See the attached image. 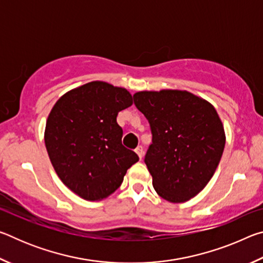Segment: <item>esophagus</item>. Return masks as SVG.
I'll list each match as a JSON object with an SVG mask.
<instances>
[{
	"label": "esophagus",
	"instance_id": "34e87169",
	"mask_svg": "<svg viewBox=\"0 0 263 263\" xmlns=\"http://www.w3.org/2000/svg\"><path fill=\"white\" fill-rule=\"evenodd\" d=\"M136 153L138 154V157L141 160L142 159V155H144V148H142V146H138V147L135 149Z\"/></svg>",
	"mask_w": 263,
	"mask_h": 263
}]
</instances>
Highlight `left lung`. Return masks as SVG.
<instances>
[{
  "instance_id": "1",
  "label": "left lung",
  "mask_w": 263,
  "mask_h": 263,
  "mask_svg": "<svg viewBox=\"0 0 263 263\" xmlns=\"http://www.w3.org/2000/svg\"><path fill=\"white\" fill-rule=\"evenodd\" d=\"M133 100L152 131L145 163L155 191L168 202L189 201L209 183L224 152L216 109L186 90L138 91Z\"/></svg>"
}]
</instances>
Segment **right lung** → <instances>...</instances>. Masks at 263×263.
Returning a JSON list of instances; mask_svg holds the SVG:
<instances>
[{"label":"right lung","instance_id":"add662e5","mask_svg":"<svg viewBox=\"0 0 263 263\" xmlns=\"http://www.w3.org/2000/svg\"><path fill=\"white\" fill-rule=\"evenodd\" d=\"M125 88L92 81L72 89L53 105L45 146L55 173L68 189L87 201L114 194L139 158L122 144L119 111L131 106Z\"/></svg>","mask_w":263,"mask_h":263}]
</instances>
